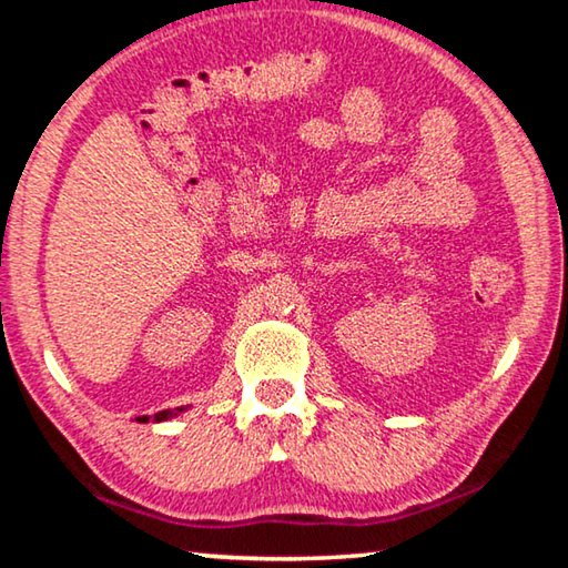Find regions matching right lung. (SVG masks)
<instances>
[{"label":"right lung","mask_w":568,"mask_h":568,"mask_svg":"<svg viewBox=\"0 0 568 568\" xmlns=\"http://www.w3.org/2000/svg\"><path fill=\"white\" fill-rule=\"evenodd\" d=\"M187 408L185 406H180V408H168V410H160V413H155V420L160 423V420H170V418H175V416H180V413H185ZM140 423H148L150 420V416H140L138 418Z\"/></svg>","instance_id":"1"}]
</instances>
